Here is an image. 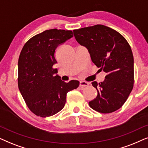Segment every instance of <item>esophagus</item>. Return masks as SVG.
<instances>
[{"label":"esophagus","mask_w":148,"mask_h":148,"mask_svg":"<svg viewBox=\"0 0 148 148\" xmlns=\"http://www.w3.org/2000/svg\"><path fill=\"white\" fill-rule=\"evenodd\" d=\"M88 85V83L84 81H80V87H85Z\"/></svg>","instance_id":"obj_1"}]
</instances>
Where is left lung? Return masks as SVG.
Returning <instances> with one entry per match:
<instances>
[{"mask_svg":"<svg viewBox=\"0 0 148 148\" xmlns=\"http://www.w3.org/2000/svg\"><path fill=\"white\" fill-rule=\"evenodd\" d=\"M73 32L77 42L88 49L92 62L107 74L103 82L91 83L97 90V96L89 101V106L103 114L116 111L133 88L134 60L131 47L123 35L103 25Z\"/></svg>","mask_w":148,"mask_h":148,"instance_id":"left-lung-1","label":"left lung"}]
</instances>
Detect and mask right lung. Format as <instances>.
I'll return each mask as SVG.
<instances>
[{
    "mask_svg": "<svg viewBox=\"0 0 148 148\" xmlns=\"http://www.w3.org/2000/svg\"><path fill=\"white\" fill-rule=\"evenodd\" d=\"M73 36L72 31L51 29L35 35L22 48L18 60V87L29 110L38 116L54 115L64 108L67 92L79 81L65 82L56 75L55 51Z\"/></svg>",
    "mask_w": 148,
    "mask_h": 148,
    "instance_id": "1",
    "label": "right lung"
}]
</instances>
